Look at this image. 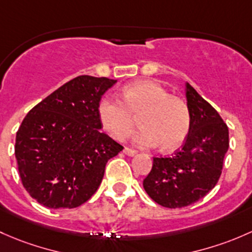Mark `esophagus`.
Here are the masks:
<instances>
[{
    "label": "esophagus",
    "mask_w": 252,
    "mask_h": 252,
    "mask_svg": "<svg viewBox=\"0 0 252 252\" xmlns=\"http://www.w3.org/2000/svg\"><path fill=\"white\" fill-rule=\"evenodd\" d=\"M124 154H126L127 157H134V155H136V150L129 149V148H125V149H124Z\"/></svg>",
    "instance_id": "1"
}]
</instances>
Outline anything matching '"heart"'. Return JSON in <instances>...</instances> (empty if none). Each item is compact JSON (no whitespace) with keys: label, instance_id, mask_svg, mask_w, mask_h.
<instances>
[{"label":"heart","instance_id":"b5f03b06","mask_svg":"<svg viewBox=\"0 0 252 252\" xmlns=\"http://www.w3.org/2000/svg\"><path fill=\"white\" fill-rule=\"evenodd\" d=\"M123 100L107 97L99 104V119L110 137L124 141L133 132L136 119L142 129L133 142L141 148L160 144L164 152L183 143L190 128V111L181 98L170 95L165 87L152 80H138L124 88Z\"/></svg>","mask_w":252,"mask_h":252}]
</instances>
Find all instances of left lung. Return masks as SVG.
<instances>
[{"label": "left lung", "instance_id": "1", "mask_svg": "<svg viewBox=\"0 0 252 252\" xmlns=\"http://www.w3.org/2000/svg\"><path fill=\"white\" fill-rule=\"evenodd\" d=\"M190 128L172 157L154 158L143 187L159 205L177 209L204 198L219 182L229 147L228 127L216 109L186 84Z\"/></svg>", "mask_w": 252, "mask_h": 252}]
</instances>
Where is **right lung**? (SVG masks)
Returning <instances> with one entry per match:
<instances>
[{
	"mask_svg": "<svg viewBox=\"0 0 252 252\" xmlns=\"http://www.w3.org/2000/svg\"><path fill=\"white\" fill-rule=\"evenodd\" d=\"M116 80L81 75L28 113L15 137L24 188L49 209H74L97 191L123 145L100 131V98Z\"/></svg>",
	"mask_w": 252,
	"mask_h": 252,
	"instance_id": "add662e5",
	"label": "right lung"
}]
</instances>
